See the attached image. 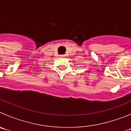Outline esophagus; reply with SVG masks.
<instances>
[{
	"mask_svg": "<svg viewBox=\"0 0 131 131\" xmlns=\"http://www.w3.org/2000/svg\"><path fill=\"white\" fill-rule=\"evenodd\" d=\"M65 56L64 55H62V56H61V57H64Z\"/></svg>",
	"mask_w": 131,
	"mask_h": 131,
	"instance_id": "34e87169",
	"label": "esophagus"
}]
</instances>
